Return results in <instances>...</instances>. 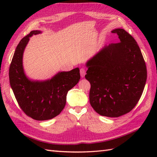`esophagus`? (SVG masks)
<instances>
[{
    "mask_svg": "<svg viewBox=\"0 0 157 157\" xmlns=\"http://www.w3.org/2000/svg\"><path fill=\"white\" fill-rule=\"evenodd\" d=\"M86 75V69L85 68H81L80 69V75L82 78H84Z\"/></svg>",
    "mask_w": 157,
    "mask_h": 157,
    "instance_id": "obj_1",
    "label": "esophagus"
}]
</instances>
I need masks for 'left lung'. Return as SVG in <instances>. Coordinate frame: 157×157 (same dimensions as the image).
Wrapping results in <instances>:
<instances>
[{"label": "left lung", "instance_id": "left-lung-1", "mask_svg": "<svg viewBox=\"0 0 157 157\" xmlns=\"http://www.w3.org/2000/svg\"><path fill=\"white\" fill-rule=\"evenodd\" d=\"M120 42L105 46L86 63L90 102L99 115L118 117L139 101L147 78L144 57L135 39L123 29L111 32Z\"/></svg>", "mask_w": 157, "mask_h": 157}]
</instances>
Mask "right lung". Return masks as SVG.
I'll list each match as a JSON object with an SVG mask.
<instances>
[{
    "instance_id": "right-lung-1",
    "label": "right lung",
    "mask_w": 157,
    "mask_h": 157,
    "mask_svg": "<svg viewBox=\"0 0 157 157\" xmlns=\"http://www.w3.org/2000/svg\"><path fill=\"white\" fill-rule=\"evenodd\" d=\"M40 31H32L21 39L17 46L9 67L10 85L22 111L29 117L44 121L60 114L66 104L68 91L78 84L80 74L79 68L59 72L46 81H32L24 73L23 54L33 35Z\"/></svg>"
}]
</instances>
